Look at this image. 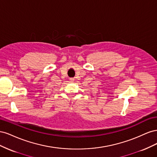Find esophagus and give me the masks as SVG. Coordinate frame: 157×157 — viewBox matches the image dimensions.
Segmentation results:
<instances>
[{"label": "esophagus", "instance_id": "esophagus-1", "mask_svg": "<svg viewBox=\"0 0 157 157\" xmlns=\"http://www.w3.org/2000/svg\"><path fill=\"white\" fill-rule=\"evenodd\" d=\"M69 80H70L71 82H73L75 81V79H74L73 78H71L69 79Z\"/></svg>", "mask_w": 157, "mask_h": 157}]
</instances>
